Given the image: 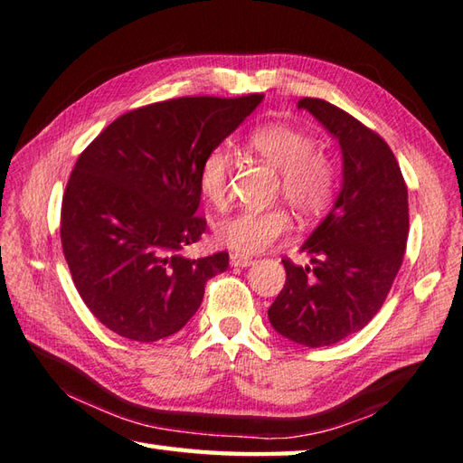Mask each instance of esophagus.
<instances>
[{
    "label": "esophagus",
    "mask_w": 463,
    "mask_h": 463,
    "mask_svg": "<svg viewBox=\"0 0 463 463\" xmlns=\"http://www.w3.org/2000/svg\"><path fill=\"white\" fill-rule=\"evenodd\" d=\"M250 264H254V260L244 257V254H231V267L244 269V267H250Z\"/></svg>",
    "instance_id": "esophagus-1"
}]
</instances>
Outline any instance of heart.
Here are the masks:
<instances>
[{"label": "heart", "mask_w": 463, "mask_h": 463, "mask_svg": "<svg viewBox=\"0 0 463 463\" xmlns=\"http://www.w3.org/2000/svg\"><path fill=\"white\" fill-rule=\"evenodd\" d=\"M249 149L280 173L284 199L302 216H317L332 203L336 173L326 155L317 151L310 135L288 125H264L247 139ZM231 173V155L214 146L199 166V189L211 204L224 203ZM290 229L282 209H242L214 224V241L239 254H257Z\"/></svg>", "instance_id": "heart-1"}]
</instances>
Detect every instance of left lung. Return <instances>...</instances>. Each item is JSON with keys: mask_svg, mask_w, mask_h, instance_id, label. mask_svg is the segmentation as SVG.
Masks as SVG:
<instances>
[{"mask_svg": "<svg viewBox=\"0 0 463 463\" xmlns=\"http://www.w3.org/2000/svg\"><path fill=\"white\" fill-rule=\"evenodd\" d=\"M342 151V186L330 213L302 244L307 267L284 259L287 282L269 308L282 338L332 346L376 317L406 252L408 189L394 153L336 105L304 97Z\"/></svg>", "mask_w": 463, "mask_h": 463, "instance_id": "1", "label": "left lung"}]
</instances>
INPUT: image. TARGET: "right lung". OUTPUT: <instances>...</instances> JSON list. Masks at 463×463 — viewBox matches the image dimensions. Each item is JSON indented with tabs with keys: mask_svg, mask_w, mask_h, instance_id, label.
I'll use <instances>...</instances> for the list:
<instances>
[{
	"mask_svg": "<svg viewBox=\"0 0 463 463\" xmlns=\"http://www.w3.org/2000/svg\"><path fill=\"white\" fill-rule=\"evenodd\" d=\"M264 95L181 97L121 115L87 146L69 176L61 244L93 317L123 338L155 342L199 310L204 284L229 252L184 259L206 221L199 166Z\"/></svg>",
	"mask_w": 463,
	"mask_h": 463,
	"instance_id": "right-lung-1",
	"label": "right lung"
}]
</instances>
